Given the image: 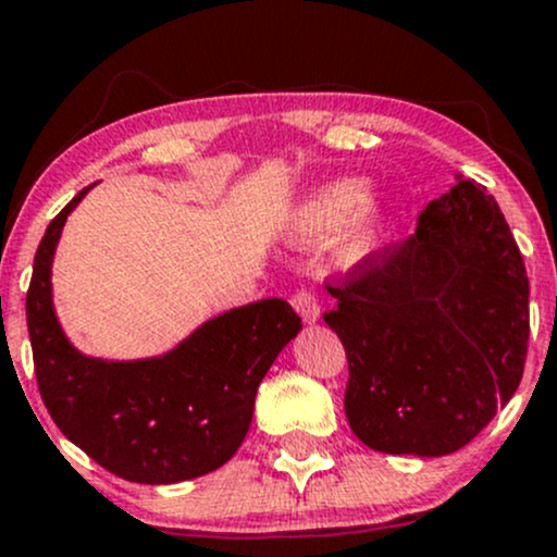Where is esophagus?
Instances as JSON below:
<instances>
[{
	"label": "esophagus",
	"instance_id": "1",
	"mask_svg": "<svg viewBox=\"0 0 557 557\" xmlns=\"http://www.w3.org/2000/svg\"><path fill=\"white\" fill-rule=\"evenodd\" d=\"M290 304L304 322H317L319 319V298L314 296V290H311V287H306V285L298 287V290L293 293Z\"/></svg>",
	"mask_w": 557,
	"mask_h": 557
}]
</instances>
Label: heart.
<instances>
[{"label":"heart","instance_id":"1","mask_svg":"<svg viewBox=\"0 0 557 557\" xmlns=\"http://www.w3.org/2000/svg\"><path fill=\"white\" fill-rule=\"evenodd\" d=\"M363 185L356 181H341L324 185L317 190L298 212V233L304 240H322L337 233L363 207ZM376 240V216L363 209L359 220L350 225L341 243V253L345 261H356L372 251Z\"/></svg>","mask_w":557,"mask_h":557}]
</instances>
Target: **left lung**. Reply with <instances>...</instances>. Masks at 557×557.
Masks as SVG:
<instances>
[{
    "label": "left lung",
    "instance_id": "1",
    "mask_svg": "<svg viewBox=\"0 0 557 557\" xmlns=\"http://www.w3.org/2000/svg\"><path fill=\"white\" fill-rule=\"evenodd\" d=\"M324 322L345 359V417L363 445L447 456L513 398L529 345V277L513 233L474 181H458L417 233L327 283Z\"/></svg>",
    "mask_w": 557,
    "mask_h": 557
}]
</instances>
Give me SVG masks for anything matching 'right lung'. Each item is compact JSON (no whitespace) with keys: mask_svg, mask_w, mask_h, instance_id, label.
<instances>
[{"mask_svg":"<svg viewBox=\"0 0 557 557\" xmlns=\"http://www.w3.org/2000/svg\"><path fill=\"white\" fill-rule=\"evenodd\" d=\"M86 190L49 222L25 296L44 406L70 443L127 482L209 474L240 447L259 382L296 337L300 317L287 300L264 298L212 319L162 359H86L62 335L49 285L62 225Z\"/></svg>","mask_w":557,"mask_h":557,"instance_id":"obj_1","label":"right lung"}]
</instances>
